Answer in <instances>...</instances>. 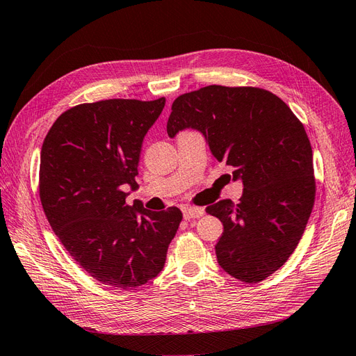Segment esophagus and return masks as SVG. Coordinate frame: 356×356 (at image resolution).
Returning a JSON list of instances; mask_svg holds the SVG:
<instances>
[{
    "mask_svg": "<svg viewBox=\"0 0 356 356\" xmlns=\"http://www.w3.org/2000/svg\"><path fill=\"white\" fill-rule=\"evenodd\" d=\"M182 213H184L186 220H193V218H200L204 213L203 208H196V207H184L182 208Z\"/></svg>",
    "mask_w": 356,
    "mask_h": 356,
    "instance_id": "esophagus-1",
    "label": "esophagus"
}]
</instances>
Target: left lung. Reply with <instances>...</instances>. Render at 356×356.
I'll return each mask as SVG.
<instances>
[{
	"instance_id": "left-lung-1",
	"label": "left lung",
	"mask_w": 356,
	"mask_h": 356,
	"mask_svg": "<svg viewBox=\"0 0 356 356\" xmlns=\"http://www.w3.org/2000/svg\"><path fill=\"white\" fill-rule=\"evenodd\" d=\"M190 127L243 184L238 204L225 199L207 208L224 225L215 245L218 264L241 282H260L294 252L315 203L305 126L272 92L212 84L172 104L168 135Z\"/></svg>"
}]
</instances>
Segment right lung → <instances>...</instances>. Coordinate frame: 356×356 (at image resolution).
<instances>
[{"instance_id":"add662e5","label":"right lung","mask_w":356,"mask_h":356,"mask_svg":"<svg viewBox=\"0 0 356 356\" xmlns=\"http://www.w3.org/2000/svg\"><path fill=\"white\" fill-rule=\"evenodd\" d=\"M166 99H106L62 113L41 148L40 199L68 254L93 279L134 289L156 277L166 261L182 213L126 203L138 188L144 136Z\"/></svg>"}]
</instances>
